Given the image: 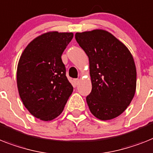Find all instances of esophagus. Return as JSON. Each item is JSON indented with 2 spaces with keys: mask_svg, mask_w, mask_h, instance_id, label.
<instances>
[{
  "mask_svg": "<svg viewBox=\"0 0 153 153\" xmlns=\"http://www.w3.org/2000/svg\"><path fill=\"white\" fill-rule=\"evenodd\" d=\"M79 79H74V85H75V86L78 85V84H79Z\"/></svg>",
  "mask_w": 153,
  "mask_h": 153,
  "instance_id": "obj_1",
  "label": "esophagus"
}]
</instances>
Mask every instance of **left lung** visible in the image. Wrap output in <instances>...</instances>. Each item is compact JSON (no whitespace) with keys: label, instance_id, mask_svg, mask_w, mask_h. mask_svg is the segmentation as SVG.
<instances>
[{"label":"left lung","instance_id":"obj_1","mask_svg":"<svg viewBox=\"0 0 153 153\" xmlns=\"http://www.w3.org/2000/svg\"><path fill=\"white\" fill-rule=\"evenodd\" d=\"M75 38L89 59L92 90L86 100L101 120L119 117L133 99L137 73L127 47L106 30L76 33Z\"/></svg>","mask_w":153,"mask_h":153}]
</instances>
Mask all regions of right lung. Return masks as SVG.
<instances>
[{"instance_id": "right-lung-1", "label": "right lung", "mask_w": 153, "mask_h": 153, "mask_svg": "<svg viewBox=\"0 0 153 153\" xmlns=\"http://www.w3.org/2000/svg\"><path fill=\"white\" fill-rule=\"evenodd\" d=\"M73 37V33H45L33 39L20 56L19 94L29 112L41 120L59 117L74 91L61 58Z\"/></svg>"}]
</instances>
